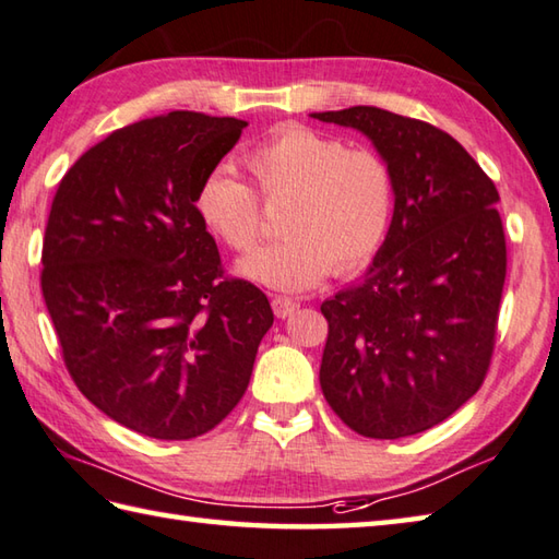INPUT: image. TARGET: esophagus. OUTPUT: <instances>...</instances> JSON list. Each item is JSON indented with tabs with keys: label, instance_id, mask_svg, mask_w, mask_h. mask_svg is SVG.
<instances>
[{
	"label": "esophagus",
	"instance_id": "esophagus-1",
	"mask_svg": "<svg viewBox=\"0 0 559 559\" xmlns=\"http://www.w3.org/2000/svg\"><path fill=\"white\" fill-rule=\"evenodd\" d=\"M297 309H299V304L294 299H287V297L272 299V311H275L277 319H287V316H292Z\"/></svg>",
	"mask_w": 559,
	"mask_h": 559
}]
</instances>
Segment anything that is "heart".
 <instances>
[{
  "label": "heart",
  "instance_id": "1",
  "mask_svg": "<svg viewBox=\"0 0 559 559\" xmlns=\"http://www.w3.org/2000/svg\"><path fill=\"white\" fill-rule=\"evenodd\" d=\"M246 167L267 202H282V240L252 250L236 272L260 287L299 294L319 287L335 270L365 267L392 230L396 182L382 155L347 148L333 135L282 126L246 153ZM197 214L234 250H250L262 236L260 199L226 170L199 185Z\"/></svg>",
  "mask_w": 559,
  "mask_h": 559
}]
</instances>
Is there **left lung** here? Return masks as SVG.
Listing matches in <instances>:
<instances>
[{
	"label": "left lung",
	"mask_w": 559,
	"mask_h": 559,
	"mask_svg": "<svg viewBox=\"0 0 559 559\" xmlns=\"http://www.w3.org/2000/svg\"><path fill=\"white\" fill-rule=\"evenodd\" d=\"M360 131L394 173L392 230L362 280L321 304L325 402L365 438L424 433L489 370L507 240L499 192L462 145L377 107L316 111Z\"/></svg>",
	"instance_id": "1"
}]
</instances>
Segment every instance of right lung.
<instances>
[{"label":"right lung","mask_w":559,"mask_h":559,"mask_svg":"<svg viewBox=\"0 0 559 559\" xmlns=\"http://www.w3.org/2000/svg\"><path fill=\"white\" fill-rule=\"evenodd\" d=\"M248 121L170 111L123 126L52 199L40 289L80 392L157 440L204 436L246 394L270 301L224 280L199 185Z\"/></svg>","instance_id":"add662e5"}]
</instances>
